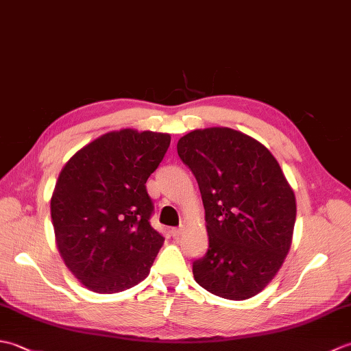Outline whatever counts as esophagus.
<instances>
[{"instance_id":"1","label":"esophagus","mask_w":351,"mask_h":351,"mask_svg":"<svg viewBox=\"0 0 351 351\" xmlns=\"http://www.w3.org/2000/svg\"><path fill=\"white\" fill-rule=\"evenodd\" d=\"M181 232H182V228L181 226L180 228H171V230H170V234H171V237H173V238L180 237Z\"/></svg>"}]
</instances>
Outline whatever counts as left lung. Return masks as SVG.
I'll list each match as a JSON object with an SVG mask.
<instances>
[{
  "label": "left lung",
  "mask_w": 351,
  "mask_h": 351,
  "mask_svg": "<svg viewBox=\"0 0 351 351\" xmlns=\"http://www.w3.org/2000/svg\"><path fill=\"white\" fill-rule=\"evenodd\" d=\"M205 208L210 247L193 263L200 287L228 300L261 293L285 261L295 196L268 149L226 126L195 130L178 141Z\"/></svg>",
  "instance_id": "1"
}]
</instances>
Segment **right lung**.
<instances>
[{
    "label": "right lung",
    "instance_id": "obj_1",
    "mask_svg": "<svg viewBox=\"0 0 351 351\" xmlns=\"http://www.w3.org/2000/svg\"><path fill=\"white\" fill-rule=\"evenodd\" d=\"M170 134L125 128L81 147L64 164L51 197L57 249L88 289L114 294L147 278L164 238L151 226L147 178Z\"/></svg>",
    "mask_w": 351,
    "mask_h": 351
}]
</instances>
